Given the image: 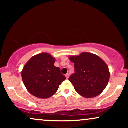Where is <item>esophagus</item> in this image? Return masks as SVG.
<instances>
[{
	"mask_svg": "<svg viewBox=\"0 0 128 128\" xmlns=\"http://www.w3.org/2000/svg\"><path fill=\"white\" fill-rule=\"evenodd\" d=\"M66 78H67V79H68V78H69V74H68V73H67V74H66Z\"/></svg>",
	"mask_w": 128,
	"mask_h": 128,
	"instance_id": "34e87169",
	"label": "esophagus"
}]
</instances>
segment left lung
I'll list each match as a JSON object with an SVG mask.
<instances>
[{
	"label": "left lung",
	"mask_w": 128,
	"mask_h": 128,
	"mask_svg": "<svg viewBox=\"0 0 128 128\" xmlns=\"http://www.w3.org/2000/svg\"><path fill=\"white\" fill-rule=\"evenodd\" d=\"M69 60L74 64V73L68 80L76 92L86 98L100 94L108 85L110 77L106 63L98 55L88 52L70 56Z\"/></svg>",
	"instance_id": "obj_1"
}]
</instances>
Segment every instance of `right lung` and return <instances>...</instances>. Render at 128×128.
<instances>
[{"mask_svg": "<svg viewBox=\"0 0 128 128\" xmlns=\"http://www.w3.org/2000/svg\"><path fill=\"white\" fill-rule=\"evenodd\" d=\"M55 58L48 53L32 56L22 72L23 82L28 91L40 99L50 98L66 80L59 67L54 66Z\"/></svg>", "mask_w": 128, "mask_h": 128, "instance_id": "obj_1", "label": "right lung"}]
</instances>
